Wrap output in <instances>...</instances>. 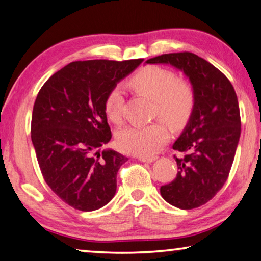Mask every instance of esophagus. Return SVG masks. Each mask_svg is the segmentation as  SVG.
Wrapping results in <instances>:
<instances>
[{"label":"esophagus","mask_w":261,"mask_h":261,"mask_svg":"<svg viewBox=\"0 0 261 261\" xmlns=\"http://www.w3.org/2000/svg\"><path fill=\"white\" fill-rule=\"evenodd\" d=\"M137 159L139 161H143V163H153L156 159V156H138Z\"/></svg>","instance_id":"34e87169"}]
</instances>
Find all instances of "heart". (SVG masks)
<instances>
[{"label": "heart", "instance_id": "heart-1", "mask_svg": "<svg viewBox=\"0 0 261 261\" xmlns=\"http://www.w3.org/2000/svg\"><path fill=\"white\" fill-rule=\"evenodd\" d=\"M129 88L136 94L153 100V113L172 125H182L192 114L195 95L187 81L175 79L168 69L146 66L130 77ZM124 94L119 86L114 87L106 97L105 110L114 123H121ZM168 139L167 126L161 122L144 126H127L117 136V145L123 152L140 156L155 154Z\"/></svg>", "mask_w": 261, "mask_h": 261}]
</instances>
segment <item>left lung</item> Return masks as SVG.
<instances>
[{"instance_id": "8db88e82", "label": "left lung", "mask_w": 261, "mask_h": 261, "mask_svg": "<svg viewBox=\"0 0 261 261\" xmlns=\"http://www.w3.org/2000/svg\"><path fill=\"white\" fill-rule=\"evenodd\" d=\"M165 64L189 79L195 103L187 125L173 144L177 174L161 186L169 204L193 209L212 200L229 176L241 137V114L231 82L208 61L190 52L168 53L146 60Z\"/></svg>"}]
</instances>
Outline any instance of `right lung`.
Here are the masks:
<instances>
[{"mask_svg":"<svg viewBox=\"0 0 261 261\" xmlns=\"http://www.w3.org/2000/svg\"><path fill=\"white\" fill-rule=\"evenodd\" d=\"M143 59L73 61L53 74L37 95L31 140L41 174L65 203L93 212L109 203L117 172L127 160L111 148L105 110L114 87Z\"/></svg>","mask_w":261,"mask_h":261,"instance_id":"add662e5","label":"right lung"}]
</instances>
